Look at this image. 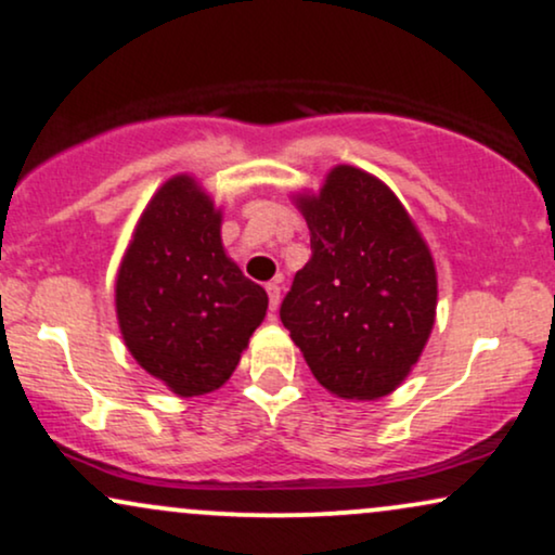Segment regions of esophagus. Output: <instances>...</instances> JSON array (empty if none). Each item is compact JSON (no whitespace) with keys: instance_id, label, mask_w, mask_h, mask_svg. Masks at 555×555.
Segmentation results:
<instances>
[{"instance_id":"esophagus-1","label":"esophagus","mask_w":555,"mask_h":555,"mask_svg":"<svg viewBox=\"0 0 555 555\" xmlns=\"http://www.w3.org/2000/svg\"><path fill=\"white\" fill-rule=\"evenodd\" d=\"M266 292H269V307L273 312H276L279 297H282V286H279V282H269V284H266Z\"/></svg>"}]
</instances>
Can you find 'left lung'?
Here are the masks:
<instances>
[{
    "instance_id": "obj_1",
    "label": "left lung",
    "mask_w": 555,
    "mask_h": 555,
    "mask_svg": "<svg viewBox=\"0 0 555 555\" xmlns=\"http://www.w3.org/2000/svg\"><path fill=\"white\" fill-rule=\"evenodd\" d=\"M312 258L282 301L314 378L346 399L395 391L435 322L433 256L391 189L353 166L301 199Z\"/></svg>"
}]
</instances>
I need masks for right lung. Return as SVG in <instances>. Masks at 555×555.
<instances>
[{"label": "right lung", "instance_id": "add662e5", "mask_svg": "<svg viewBox=\"0 0 555 555\" xmlns=\"http://www.w3.org/2000/svg\"><path fill=\"white\" fill-rule=\"evenodd\" d=\"M115 299L125 346L179 397L222 387L269 307L225 256L220 212L189 177L166 181L145 207Z\"/></svg>", "mask_w": 555, "mask_h": 555}]
</instances>
